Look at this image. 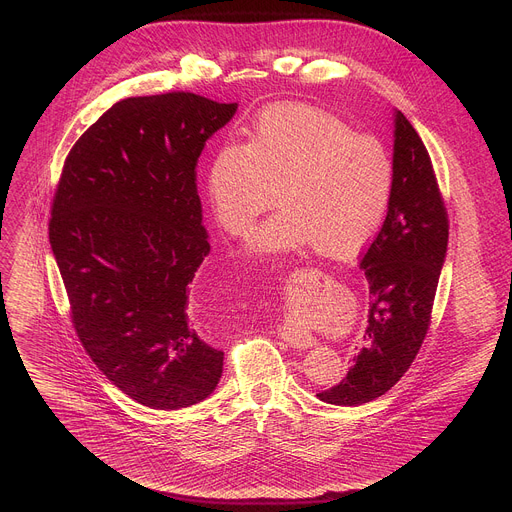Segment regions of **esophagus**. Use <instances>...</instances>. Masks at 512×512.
I'll use <instances>...</instances> for the list:
<instances>
[{
    "mask_svg": "<svg viewBox=\"0 0 512 512\" xmlns=\"http://www.w3.org/2000/svg\"><path fill=\"white\" fill-rule=\"evenodd\" d=\"M279 338H283L287 344L294 348H308L316 344V338L312 336L310 330L302 326H281L279 328Z\"/></svg>",
    "mask_w": 512,
    "mask_h": 512,
    "instance_id": "1",
    "label": "esophagus"
}]
</instances>
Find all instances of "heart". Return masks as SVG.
<instances>
[{
	"mask_svg": "<svg viewBox=\"0 0 512 512\" xmlns=\"http://www.w3.org/2000/svg\"><path fill=\"white\" fill-rule=\"evenodd\" d=\"M216 221L239 237L277 202L281 208L251 235L261 253L306 245L346 255L377 233L393 190V164L383 143L352 133L338 117L306 105L265 109L245 143L227 141L208 166Z\"/></svg>",
	"mask_w": 512,
	"mask_h": 512,
	"instance_id": "b5f03b06",
	"label": "heart"
}]
</instances>
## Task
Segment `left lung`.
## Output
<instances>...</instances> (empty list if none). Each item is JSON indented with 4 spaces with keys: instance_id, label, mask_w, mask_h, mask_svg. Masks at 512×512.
<instances>
[{
    "instance_id": "obj_1",
    "label": "left lung",
    "mask_w": 512,
    "mask_h": 512,
    "mask_svg": "<svg viewBox=\"0 0 512 512\" xmlns=\"http://www.w3.org/2000/svg\"><path fill=\"white\" fill-rule=\"evenodd\" d=\"M393 190L387 218L364 251L369 326L346 377L318 393L332 405H362L385 395L411 367L431 324L450 221L431 158L407 117L395 113Z\"/></svg>"
}]
</instances>
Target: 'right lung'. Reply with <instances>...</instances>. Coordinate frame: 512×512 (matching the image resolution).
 Listing matches in <instances>:
<instances>
[{
	"label": "right lung",
	"mask_w": 512,
	"mask_h": 512,
	"mask_svg": "<svg viewBox=\"0 0 512 512\" xmlns=\"http://www.w3.org/2000/svg\"><path fill=\"white\" fill-rule=\"evenodd\" d=\"M235 111L184 91L123 99L72 145L54 192L48 235L72 326L99 371L145 407H190L223 375L190 283L210 253L196 164Z\"/></svg>",
	"instance_id": "add662e5"
}]
</instances>
